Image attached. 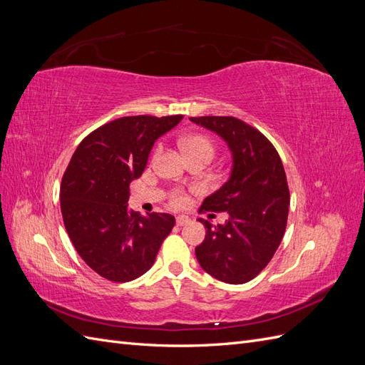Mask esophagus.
Returning <instances> with one entry per match:
<instances>
[{"label": "esophagus", "instance_id": "obj_1", "mask_svg": "<svg viewBox=\"0 0 365 365\" xmlns=\"http://www.w3.org/2000/svg\"><path fill=\"white\" fill-rule=\"evenodd\" d=\"M189 222H190V219L187 217V216H178V217H176V225H178V227H184V225H187Z\"/></svg>", "mask_w": 365, "mask_h": 365}]
</instances>
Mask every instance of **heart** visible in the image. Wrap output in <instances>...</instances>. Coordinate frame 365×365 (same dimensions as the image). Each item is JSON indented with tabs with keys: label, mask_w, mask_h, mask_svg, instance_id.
Listing matches in <instances>:
<instances>
[{
	"label": "heart",
	"mask_w": 365,
	"mask_h": 365,
	"mask_svg": "<svg viewBox=\"0 0 365 365\" xmlns=\"http://www.w3.org/2000/svg\"><path fill=\"white\" fill-rule=\"evenodd\" d=\"M180 146L184 150V153L187 157L193 155V153H200V152H205L210 153V155H213V145L212 141H210L207 137L204 135H189V137H184L180 141ZM184 196L181 192H175L172 195V202L175 205H181L184 202Z\"/></svg>",
	"instance_id": "1"
}]
</instances>
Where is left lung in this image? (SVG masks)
Instances as JSON below:
<instances>
[{"instance_id": "obj_1", "label": "left lung", "mask_w": 365, "mask_h": 365, "mask_svg": "<svg viewBox=\"0 0 365 365\" xmlns=\"http://www.w3.org/2000/svg\"><path fill=\"white\" fill-rule=\"evenodd\" d=\"M215 132L231 153L228 180L207 196L201 210L227 212L222 225L207 228L195 248L201 268L212 277L242 284L252 280L277 251L286 230L289 189L277 150L262 132L235 117H190Z\"/></svg>"}]
</instances>
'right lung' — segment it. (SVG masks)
Masks as SVG:
<instances>
[{
	"label": "right lung",
	"mask_w": 365,
	"mask_h": 365,
	"mask_svg": "<svg viewBox=\"0 0 365 365\" xmlns=\"http://www.w3.org/2000/svg\"><path fill=\"white\" fill-rule=\"evenodd\" d=\"M182 115L117 118L88 135L63 173L61 210L76 251L98 275L130 282L152 268L175 225L168 213L128 208L129 184L140 178L155 141Z\"/></svg>",
	"instance_id": "add662e5"
}]
</instances>
